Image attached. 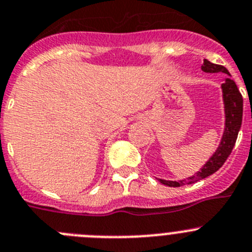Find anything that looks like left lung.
<instances>
[{"instance_id": "obj_1", "label": "left lung", "mask_w": 252, "mask_h": 252, "mask_svg": "<svg viewBox=\"0 0 252 252\" xmlns=\"http://www.w3.org/2000/svg\"><path fill=\"white\" fill-rule=\"evenodd\" d=\"M201 69L206 73H218L222 72L229 74L230 73L224 65L215 64V63L209 62L208 60H204V64L201 65ZM222 97H224L225 104V131L222 135V139L218 150L214 153V155L206 161L205 165L201 168L200 171H197L195 175L189 178V182L187 184H192L201 179H205L209 175L218 171L219 169L224 165L229 155L231 154L232 148L237 139L240 128H241V122H243V95L237 89V86L232 79L226 78L225 83H222ZM159 182L168 187L178 188L185 185L187 180H179V182H171V180L159 179Z\"/></svg>"}]
</instances>
